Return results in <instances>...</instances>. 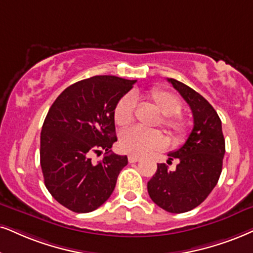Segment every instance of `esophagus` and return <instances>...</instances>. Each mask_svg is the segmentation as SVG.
Listing matches in <instances>:
<instances>
[{
  "instance_id": "esophagus-1",
  "label": "esophagus",
  "mask_w": 253,
  "mask_h": 253,
  "mask_svg": "<svg viewBox=\"0 0 253 253\" xmlns=\"http://www.w3.org/2000/svg\"><path fill=\"white\" fill-rule=\"evenodd\" d=\"M141 160V158L140 156H135V155H129L128 156V161L130 162V164H133V162H137Z\"/></svg>"
}]
</instances>
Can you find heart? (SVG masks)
Returning a JSON list of instances; mask_svg holds the SVG:
<instances>
[{"label":"heart","instance_id":"obj_1","mask_svg":"<svg viewBox=\"0 0 253 253\" xmlns=\"http://www.w3.org/2000/svg\"><path fill=\"white\" fill-rule=\"evenodd\" d=\"M147 98L162 114L161 124L174 135L182 139L188 132V123L180 114L182 104L176 95L161 88H153L147 93ZM135 98L132 94H125L114 107L113 117L118 126L126 127L134 120ZM120 148L130 155H145L152 150L161 149L166 145V137L160 130L133 127L120 135Z\"/></svg>","mask_w":253,"mask_h":253}]
</instances>
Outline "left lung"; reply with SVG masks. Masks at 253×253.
<instances>
[{
    "instance_id": "left-lung-1",
    "label": "left lung",
    "mask_w": 253,
    "mask_h": 253,
    "mask_svg": "<svg viewBox=\"0 0 253 253\" xmlns=\"http://www.w3.org/2000/svg\"><path fill=\"white\" fill-rule=\"evenodd\" d=\"M168 82L189 105L194 128L184 145L168 154V165L178 160L176 169L169 170L167 165L159 164L147 189L160 208L182 213L200 206L216 187L222 172L225 140L222 121L207 99L183 83L172 78Z\"/></svg>"
}]
</instances>
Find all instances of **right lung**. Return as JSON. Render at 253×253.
Here are the masks:
<instances>
[{
	"instance_id": "obj_1",
	"label": "right lung",
	"mask_w": 253,
	"mask_h": 253,
	"mask_svg": "<svg viewBox=\"0 0 253 253\" xmlns=\"http://www.w3.org/2000/svg\"><path fill=\"white\" fill-rule=\"evenodd\" d=\"M136 81L95 76L60 93L41 132V167L46 189L75 212H91L108 200L127 156L111 152L117 141L114 107ZM105 150L101 162L90 160Z\"/></svg>"
}]
</instances>
